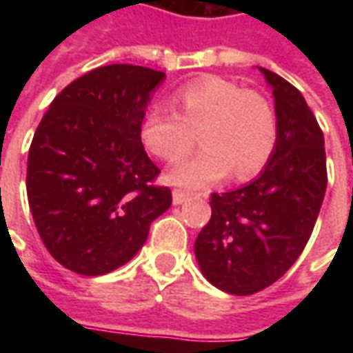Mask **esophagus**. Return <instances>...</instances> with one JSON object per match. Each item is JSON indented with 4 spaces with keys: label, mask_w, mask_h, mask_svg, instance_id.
Listing matches in <instances>:
<instances>
[{
    "label": "esophagus",
    "mask_w": 353,
    "mask_h": 353,
    "mask_svg": "<svg viewBox=\"0 0 353 353\" xmlns=\"http://www.w3.org/2000/svg\"><path fill=\"white\" fill-rule=\"evenodd\" d=\"M189 192H185V191H179V189H176V191L172 192V202L176 204V206H179V204H183L185 200H189Z\"/></svg>",
    "instance_id": "34e87169"
}]
</instances>
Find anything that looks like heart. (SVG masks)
<instances>
[{
	"instance_id": "1",
	"label": "heart",
	"mask_w": 353,
	"mask_h": 353,
	"mask_svg": "<svg viewBox=\"0 0 353 353\" xmlns=\"http://www.w3.org/2000/svg\"><path fill=\"white\" fill-rule=\"evenodd\" d=\"M179 113L168 105H151L141 119L139 139L147 151L174 162L194 145L200 130L204 149L177 162L168 172L172 183L208 187L234 172L248 179L270 161L278 141V119L265 96L223 77H202L177 88Z\"/></svg>"
}]
</instances>
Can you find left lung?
Instances as JSON below:
<instances>
[{"label":"left lung","mask_w":353,"mask_h":353,"mask_svg":"<svg viewBox=\"0 0 353 353\" xmlns=\"http://www.w3.org/2000/svg\"><path fill=\"white\" fill-rule=\"evenodd\" d=\"M274 94L278 141L252 183L212 194L194 242L204 278L230 295L272 285L299 259L325 196V141L308 103L278 73L259 68Z\"/></svg>","instance_id":"1"}]
</instances>
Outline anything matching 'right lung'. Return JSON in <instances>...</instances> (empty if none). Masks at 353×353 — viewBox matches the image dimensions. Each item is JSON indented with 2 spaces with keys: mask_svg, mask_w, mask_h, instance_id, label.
<instances>
[{
  "mask_svg": "<svg viewBox=\"0 0 353 353\" xmlns=\"http://www.w3.org/2000/svg\"><path fill=\"white\" fill-rule=\"evenodd\" d=\"M166 73L130 64L96 68L49 105L28 154L26 191L43 244L83 276L113 272L141 250L172 204L154 187L139 126Z\"/></svg>",
  "mask_w": 353,
  "mask_h": 353,
  "instance_id": "obj_1",
  "label": "right lung"
}]
</instances>
